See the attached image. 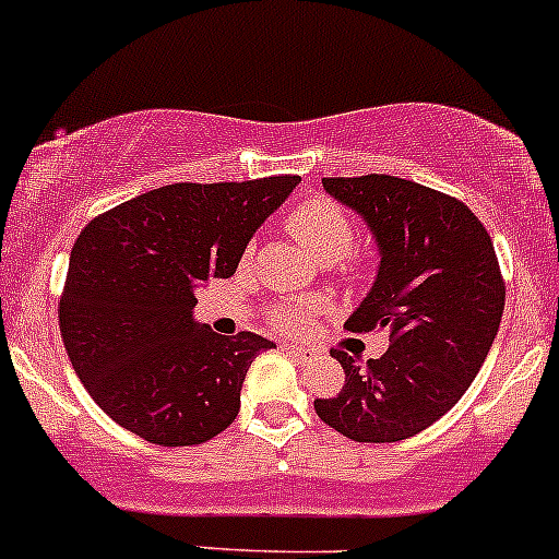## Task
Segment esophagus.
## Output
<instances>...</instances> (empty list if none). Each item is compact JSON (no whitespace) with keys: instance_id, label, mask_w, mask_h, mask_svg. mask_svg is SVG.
<instances>
[{"instance_id":"34e87169","label":"esophagus","mask_w":559,"mask_h":559,"mask_svg":"<svg viewBox=\"0 0 559 559\" xmlns=\"http://www.w3.org/2000/svg\"><path fill=\"white\" fill-rule=\"evenodd\" d=\"M284 349H286V355H289V358H294L297 360V364H310L312 360V353L308 347H297V345H284Z\"/></svg>"}]
</instances>
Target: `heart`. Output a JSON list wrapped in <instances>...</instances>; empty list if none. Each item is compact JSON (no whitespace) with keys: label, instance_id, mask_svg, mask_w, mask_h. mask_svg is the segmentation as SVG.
Returning <instances> with one entry per match:
<instances>
[{"label":"heart","instance_id":"b5f03b06","mask_svg":"<svg viewBox=\"0 0 559 559\" xmlns=\"http://www.w3.org/2000/svg\"><path fill=\"white\" fill-rule=\"evenodd\" d=\"M289 230L299 243L316 257L318 262H345V257L355 247V223L345 206L326 195H310L297 204L289 214ZM316 308L302 305H278L270 310V321L281 331H302L310 323Z\"/></svg>","mask_w":559,"mask_h":559}]
</instances>
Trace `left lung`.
Listing matches in <instances>:
<instances>
[{"mask_svg": "<svg viewBox=\"0 0 559 559\" xmlns=\"http://www.w3.org/2000/svg\"><path fill=\"white\" fill-rule=\"evenodd\" d=\"M323 188L366 219L382 254L345 329H388L390 347L364 366L331 349L345 388L318 397L316 414L358 443L406 440L456 406L488 358L507 297L493 241L469 206L419 182L323 177Z\"/></svg>", "mask_w": 559, "mask_h": 559, "instance_id": "1", "label": "left lung"}]
</instances>
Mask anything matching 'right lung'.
Listing matches in <instances>:
<instances>
[{
	"instance_id": "add662e5",
	"label": "right lung",
	"mask_w": 559,
	"mask_h": 559,
	"mask_svg": "<svg viewBox=\"0 0 559 559\" xmlns=\"http://www.w3.org/2000/svg\"><path fill=\"white\" fill-rule=\"evenodd\" d=\"M297 182H175L82 230L60 294V336L116 425L156 445H199L233 425L251 360L273 342L195 323V289L236 273L249 238Z\"/></svg>"
}]
</instances>
